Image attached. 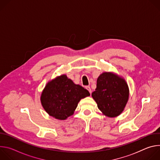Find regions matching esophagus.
Returning a JSON list of instances; mask_svg holds the SVG:
<instances>
[{
    "label": "esophagus",
    "mask_w": 160,
    "mask_h": 160,
    "mask_svg": "<svg viewBox=\"0 0 160 160\" xmlns=\"http://www.w3.org/2000/svg\"><path fill=\"white\" fill-rule=\"evenodd\" d=\"M85 88L88 91V92H90V94H91V92H92V90H91V88H90V87H89V86H86L85 87Z\"/></svg>",
    "instance_id": "1"
}]
</instances>
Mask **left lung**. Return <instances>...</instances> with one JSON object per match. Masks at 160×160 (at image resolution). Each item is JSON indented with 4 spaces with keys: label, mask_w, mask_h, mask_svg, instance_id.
Here are the masks:
<instances>
[{
    "label": "left lung",
    "mask_w": 160,
    "mask_h": 160,
    "mask_svg": "<svg viewBox=\"0 0 160 160\" xmlns=\"http://www.w3.org/2000/svg\"><path fill=\"white\" fill-rule=\"evenodd\" d=\"M92 96L104 115L115 117L122 113L128 101V87L124 79L105 72L98 77Z\"/></svg>",
    "instance_id": "8db88e82"
}]
</instances>
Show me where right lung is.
Returning <instances> with one entry per match:
<instances>
[{"instance_id": "right-lung-1", "label": "right lung", "mask_w": 160, "mask_h": 160, "mask_svg": "<svg viewBox=\"0 0 160 160\" xmlns=\"http://www.w3.org/2000/svg\"><path fill=\"white\" fill-rule=\"evenodd\" d=\"M89 96L87 90L62 75L46 85L40 100L43 108L50 116L65 120L73 115L80 99Z\"/></svg>"}]
</instances>
